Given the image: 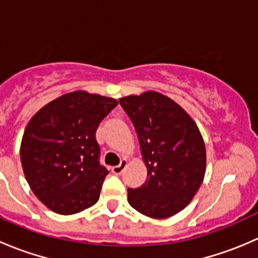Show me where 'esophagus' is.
<instances>
[{"label":"esophagus","instance_id":"obj_1","mask_svg":"<svg viewBox=\"0 0 258 258\" xmlns=\"http://www.w3.org/2000/svg\"><path fill=\"white\" fill-rule=\"evenodd\" d=\"M126 165H127V161L126 160H122L119 165L113 166V167H112V172L114 173V175H119V173H122V171L124 170Z\"/></svg>","mask_w":258,"mask_h":258}]
</instances>
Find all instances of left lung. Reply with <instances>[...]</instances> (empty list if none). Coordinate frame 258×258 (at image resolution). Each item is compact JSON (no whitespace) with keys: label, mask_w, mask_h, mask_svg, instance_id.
Returning <instances> with one entry per match:
<instances>
[{"label":"left lung","mask_w":258,"mask_h":258,"mask_svg":"<svg viewBox=\"0 0 258 258\" xmlns=\"http://www.w3.org/2000/svg\"><path fill=\"white\" fill-rule=\"evenodd\" d=\"M119 105L139 137L147 179L128 188V202L152 218L183 210L199 191L206 171V148L199 128L177 103L158 92L128 96Z\"/></svg>","instance_id":"1"}]
</instances>
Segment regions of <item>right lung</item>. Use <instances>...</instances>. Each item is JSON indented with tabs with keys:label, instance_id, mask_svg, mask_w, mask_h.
<instances>
[{
	"label": "right lung",
	"instance_id": "obj_1",
	"mask_svg": "<svg viewBox=\"0 0 258 258\" xmlns=\"http://www.w3.org/2000/svg\"><path fill=\"white\" fill-rule=\"evenodd\" d=\"M117 101L83 91L67 93L28 122L21 162L33 194L59 215H72L100 199L107 168L100 162L96 131Z\"/></svg>",
	"mask_w": 258,
	"mask_h": 258
}]
</instances>
